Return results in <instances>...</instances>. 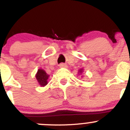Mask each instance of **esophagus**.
<instances>
[{
	"label": "esophagus",
	"mask_w": 130,
	"mask_h": 130,
	"mask_svg": "<svg viewBox=\"0 0 130 130\" xmlns=\"http://www.w3.org/2000/svg\"><path fill=\"white\" fill-rule=\"evenodd\" d=\"M60 67H61V68H64V67H66V65L64 64H60Z\"/></svg>",
	"instance_id": "obj_1"
}]
</instances>
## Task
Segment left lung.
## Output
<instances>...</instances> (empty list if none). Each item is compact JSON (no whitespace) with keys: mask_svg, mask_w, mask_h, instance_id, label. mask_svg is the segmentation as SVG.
<instances>
[{"mask_svg":"<svg viewBox=\"0 0 130 130\" xmlns=\"http://www.w3.org/2000/svg\"><path fill=\"white\" fill-rule=\"evenodd\" d=\"M83 69H81L79 71V73H81H81H83Z\"/></svg>","mask_w":130,"mask_h":130,"instance_id":"8db88e82","label":"left lung"}]
</instances>
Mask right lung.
<instances>
[{
    "mask_svg": "<svg viewBox=\"0 0 130 130\" xmlns=\"http://www.w3.org/2000/svg\"><path fill=\"white\" fill-rule=\"evenodd\" d=\"M49 75L45 73L44 70L39 69L37 71L36 74V77L41 86H45L47 84V79L49 78Z\"/></svg>",
    "mask_w": 130,
    "mask_h": 130,
    "instance_id": "add662e5",
    "label": "right lung"
}]
</instances>
